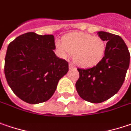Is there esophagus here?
Returning a JSON list of instances; mask_svg holds the SVG:
<instances>
[{
    "label": "esophagus",
    "instance_id": "1",
    "mask_svg": "<svg viewBox=\"0 0 131 131\" xmlns=\"http://www.w3.org/2000/svg\"><path fill=\"white\" fill-rule=\"evenodd\" d=\"M69 69L70 70H72V69H75V67L74 66V65H72L71 63L69 64Z\"/></svg>",
    "mask_w": 131,
    "mask_h": 131
}]
</instances>
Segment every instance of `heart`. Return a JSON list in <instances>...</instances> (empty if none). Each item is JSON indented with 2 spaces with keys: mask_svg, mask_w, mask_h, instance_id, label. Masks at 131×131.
Segmentation results:
<instances>
[{
  "mask_svg": "<svg viewBox=\"0 0 131 131\" xmlns=\"http://www.w3.org/2000/svg\"><path fill=\"white\" fill-rule=\"evenodd\" d=\"M55 47L62 57L73 54L75 63L81 68H91L102 60L105 54V43L101 37L85 32H73L55 42Z\"/></svg>",
  "mask_w": 131,
  "mask_h": 131,
  "instance_id": "heart-1",
  "label": "heart"
}]
</instances>
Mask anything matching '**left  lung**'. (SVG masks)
Masks as SVG:
<instances>
[{"mask_svg": "<svg viewBox=\"0 0 131 131\" xmlns=\"http://www.w3.org/2000/svg\"><path fill=\"white\" fill-rule=\"evenodd\" d=\"M97 35L107 41L105 56L91 69H78L76 89L85 101L100 103L115 95L122 87L130 64V53L120 36L100 31Z\"/></svg>", "mask_w": 131, "mask_h": 131, "instance_id": "left-lung-1", "label": "left lung"}]
</instances>
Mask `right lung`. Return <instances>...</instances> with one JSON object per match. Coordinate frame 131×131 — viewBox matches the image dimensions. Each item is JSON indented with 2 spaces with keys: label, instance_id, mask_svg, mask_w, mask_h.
Instances as JSON below:
<instances>
[{
  "label": "right lung",
  "instance_id": "right-lung-1",
  "mask_svg": "<svg viewBox=\"0 0 131 131\" xmlns=\"http://www.w3.org/2000/svg\"><path fill=\"white\" fill-rule=\"evenodd\" d=\"M52 35L28 32L8 46L4 73L12 91L29 104L49 100L59 80L69 71V63L57 57Z\"/></svg>",
  "mask_w": 131,
  "mask_h": 131
}]
</instances>
